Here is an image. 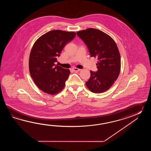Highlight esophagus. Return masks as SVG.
Instances as JSON below:
<instances>
[{"instance_id": "1", "label": "esophagus", "mask_w": 151, "mask_h": 151, "mask_svg": "<svg viewBox=\"0 0 151 151\" xmlns=\"http://www.w3.org/2000/svg\"><path fill=\"white\" fill-rule=\"evenodd\" d=\"M73 70L75 71V72H78V71H80L81 70L79 68H73Z\"/></svg>"}]
</instances>
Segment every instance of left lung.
I'll return each mask as SVG.
<instances>
[{
    "instance_id": "obj_1",
    "label": "left lung",
    "mask_w": 151,
    "mask_h": 151,
    "mask_svg": "<svg viewBox=\"0 0 151 151\" xmlns=\"http://www.w3.org/2000/svg\"><path fill=\"white\" fill-rule=\"evenodd\" d=\"M77 35L86 45L91 56L98 59V71H90L87 87L93 93L104 92L112 86L120 72V55L116 42L97 29L89 28L77 32Z\"/></svg>"
}]
</instances>
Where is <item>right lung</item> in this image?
Here are the masks:
<instances>
[{"instance_id":"right-lung-1","label":"right lung","mask_w":151,"mask_h":151,"mask_svg":"<svg viewBox=\"0 0 151 151\" xmlns=\"http://www.w3.org/2000/svg\"><path fill=\"white\" fill-rule=\"evenodd\" d=\"M74 32L52 30L40 37L32 47L29 58V70L40 90L54 95L64 88L70 71L55 64L65 46L71 42Z\"/></svg>"}]
</instances>
